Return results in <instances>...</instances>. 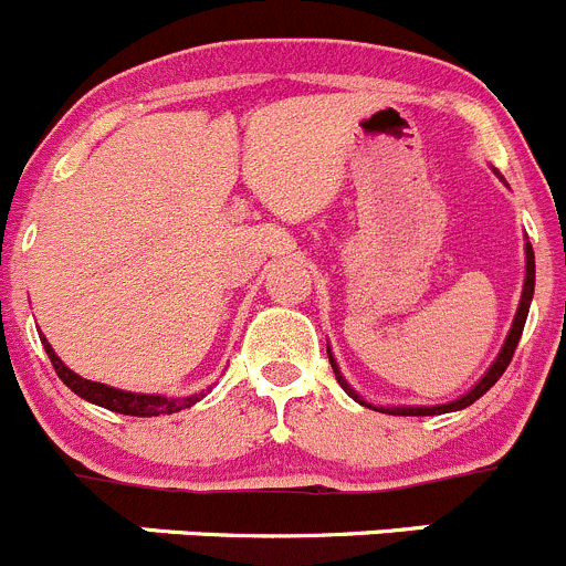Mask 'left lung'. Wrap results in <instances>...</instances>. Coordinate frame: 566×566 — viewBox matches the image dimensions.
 <instances>
[{
    "label": "left lung",
    "mask_w": 566,
    "mask_h": 566,
    "mask_svg": "<svg viewBox=\"0 0 566 566\" xmlns=\"http://www.w3.org/2000/svg\"><path fill=\"white\" fill-rule=\"evenodd\" d=\"M531 296H534V250H531V242L525 244V285H523V296H520V307L517 313H514V322H512V329H509L506 335V344H503L501 355H497V360L492 363L490 371L484 374V377L479 379V385H475L473 390H468L462 399L451 401V405H440V407H388V410H379V412H388V416H440V412H454V410H465V407H471L475 399H481V396L486 394V390L492 388V385L501 379V374L506 371V366L512 363L514 357V349H517L520 344V335H523V327H525V318H528V307H531ZM327 357H329V366H333L335 371V379H338L340 388L346 390V394L352 396L355 401H360V405H366V401L360 399V396L355 394V390L346 385V379L340 377L338 366H335L333 355H329V346H327ZM371 407V405H366ZM377 410V407H374Z\"/></svg>",
    "instance_id": "1"
}]
</instances>
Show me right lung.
Wrapping results in <instances>:
<instances>
[{"label": "right lung", "instance_id": "add662e5", "mask_svg": "<svg viewBox=\"0 0 566 566\" xmlns=\"http://www.w3.org/2000/svg\"><path fill=\"white\" fill-rule=\"evenodd\" d=\"M43 346H46V355L52 360L57 377L74 390L76 396H82L85 401H93V405L106 407L112 412H120V416H137V418H154V416H170V412L184 410V407H192L195 401L203 399V394H195L189 399H167V396H145V394H128V390H115L109 385L91 382V379H82L80 374L71 371L57 355H54L52 346L43 338Z\"/></svg>", "mask_w": 566, "mask_h": 566}]
</instances>
